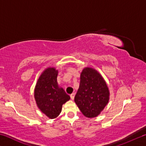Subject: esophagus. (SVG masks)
Returning a JSON list of instances; mask_svg holds the SVG:
<instances>
[{
	"label": "esophagus",
	"instance_id": "1",
	"mask_svg": "<svg viewBox=\"0 0 146 146\" xmlns=\"http://www.w3.org/2000/svg\"><path fill=\"white\" fill-rule=\"evenodd\" d=\"M70 97L71 98V100H73L74 98H75V93H72L70 95Z\"/></svg>",
	"mask_w": 146,
	"mask_h": 146
}]
</instances>
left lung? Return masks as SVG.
I'll return each instance as SVG.
<instances>
[{
  "label": "left lung",
  "mask_w": 146,
  "mask_h": 146,
  "mask_svg": "<svg viewBox=\"0 0 146 146\" xmlns=\"http://www.w3.org/2000/svg\"><path fill=\"white\" fill-rule=\"evenodd\" d=\"M110 90L106 82L95 69L86 67L80 73V83L75 102L86 117H97L110 100Z\"/></svg>",
  "instance_id": "8db88e82"
}]
</instances>
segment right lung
I'll use <instances>...</instances> for the list:
<instances>
[{
	"mask_svg": "<svg viewBox=\"0 0 146 146\" xmlns=\"http://www.w3.org/2000/svg\"><path fill=\"white\" fill-rule=\"evenodd\" d=\"M58 71L47 68L40 74L34 90V97L38 108L44 115L53 119L60 115L62 105L70 97L57 83Z\"/></svg>",
	"mask_w": 146,
	"mask_h": 146,
	"instance_id": "1",
	"label": "right lung"
}]
</instances>
